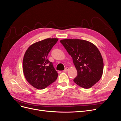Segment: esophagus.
Wrapping results in <instances>:
<instances>
[{
	"mask_svg": "<svg viewBox=\"0 0 121 121\" xmlns=\"http://www.w3.org/2000/svg\"><path fill=\"white\" fill-rule=\"evenodd\" d=\"M69 70V68L68 67H66L65 70H64V72H67V71Z\"/></svg>",
	"mask_w": 121,
	"mask_h": 121,
	"instance_id": "obj_1",
	"label": "esophagus"
}]
</instances>
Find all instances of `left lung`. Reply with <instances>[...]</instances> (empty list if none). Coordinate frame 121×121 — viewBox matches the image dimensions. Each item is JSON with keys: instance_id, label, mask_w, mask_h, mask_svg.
<instances>
[{"instance_id": "left-lung-1", "label": "left lung", "mask_w": 121, "mask_h": 121, "mask_svg": "<svg viewBox=\"0 0 121 121\" xmlns=\"http://www.w3.org/2000/svg\"><path fill=\"white\" fill-rule=\"evenodd\" d=\"M60 42L72 57L77 71L74 82L86 89L94 85L101 79L104 68L103 58L96 46L81 39H65Z\"/></svg>"}]
</instances>
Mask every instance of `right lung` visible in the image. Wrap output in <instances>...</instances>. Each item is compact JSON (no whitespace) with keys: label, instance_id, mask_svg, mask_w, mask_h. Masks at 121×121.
I'll return each mask as SVG.
<instances>
[{"label":"right lung","instance_id":"obj_1","mask_svg":"<svg viewBox=\"0 0 121 121\" xmlns=\"http://www.w3.org/2000/svg\"><path fill=\"white\" fill-rule=\"evenodd\" d=\"M58 38H47L28 48L23 60V71L27 82L34 88L43 89L57 79L58 73L47 56Z\"/></svg>","mask_w":121,"mask_h":121}]
</instances>
